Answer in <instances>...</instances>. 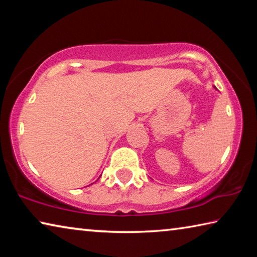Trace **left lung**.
Wrapping results in <instances>:
<instances>
[{
	"mask_svg": "<svg viewBox=\"0 0 257 257\" xmlns=\"http://www.w3.org/2000/svg\"><path fill=\"white\" fill-rule=\"evenodd\" d=\"M214 88H215V87H214ZM215 89H216V88H215Z\"/></svg>",
	"mask_w": 257,
	"mask_h": 257,
	"instance_id": "obj_1",
	"label": "left lung"
}]
</instances>
